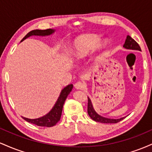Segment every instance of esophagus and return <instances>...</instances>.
<instances>
[{
    "instance_id": "1",
    "label": "esophagus",
    "mask_w": 152,
    "mask_h": 152,
    "mask_svg": "<svg viewBox=\"0 0 152 152\" xmlns=\"http://www.w3.org/2000/svg\"><path fill=\"white\" fill-rule=\"evenodd\" d=\"M74 86H75V88H76V89H83V88H84L85 85H84V83H83V82L78 81V82H76V83H75Z\"/></svg>"
}]
</instances>
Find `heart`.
<instances>
[{
	"mask_svg": "<svg viewBox=\"0 0 152 152\" xmlns=\"http://www.w3.org/2000/svg\"><path fill=\"white\" fill-rule=\"evenodd\" d=\"M100 37L96 34L82 35L74 41L73 54L76 58H83L96 48L100 41ZM109 43L107 40L103 41L102 46L106 47Z\"/></svg>",
	"mask_w": 152,
	"mask_h": 152,
	"instance_id": "1",
	"label": "heart"
}]
</instances>
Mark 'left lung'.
Masks as SVG:
<instances>
[{"label": "left lung", "instance_id": "left-lung-1", "mask_svg": "<svg viewBox=\"0 0 152 152\" xmlns=\"http://www.w3.org/2000/svg\"><path fill=\"white\" fill-rule=\"evenodd\" d=\"M124 48H126V49H132V50H140L141 51V48L139 46V45L130 36H126V39L125 41L124 44L123 46ZM88 114L94 121L96 122H100V123H104V124H113V123H118L120 121H121L122 119H124L125 117H122L120 118H117V119H114V118H109L104 117V116H100V115L97 114L96 112V111L94 110L93 105H92V103L91 99L88 97Z\"/></svg>", "mask_w": 152, "mask_h": 152}]
</instances>
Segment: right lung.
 <instances>
[{
    "label": "right lung",
    "instance_id": "obj_1",
    "mask_svg": "<svg viewBox=\"0 0 152 152\" xmlns=\"http://www.w3.org/2000/svg\"><path fill=\"white\" fill-rule=\"evenodd\" d=\"M54 32H55V30L50 28L46 29V30H38V29H36V30L31 31L26 35L25 37L23 38L20 42H22V41H24L26 38L30 37L31 36H46L53 34ZM72 88L73 84L68 85V86H66L65 88H63L61 91L60 95H59V97L58 99H57L55 105L53 106V107L52 108V109L50 110L49 112L45 115V116L38 118H34V119L23 117V116L22 118H23L24 120H26V121L31 124H36L39 126H53L54 125L56 124L59 121V120H60L62 114V109L63 106H64V102H65L66 98H67L68 95L70 94L71 90H72Z\"/></svg>",
    "mask_w": 152,
    "mask_h": 152
}]
</instances>
